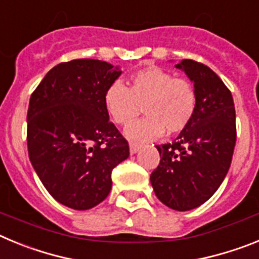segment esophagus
<instances>
[{"label":"esophagus","mask_w":259,"mask_h":259,"mask_svg":"<svg viewBox=\"0 0 259 259\" xmlns=\"http://www.w3.org/2000/svg\"><path fill=\"white\" fill-rule=\"evenodd\" d=\"M141 148L140 144H136V143H130V152L131 154H135L136 152H139V149Z\"/></svg>","instance_id":"esophagus-1"}]
</instances>
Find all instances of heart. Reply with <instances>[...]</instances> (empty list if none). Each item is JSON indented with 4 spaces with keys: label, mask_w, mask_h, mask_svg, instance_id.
<instances>
[{
    "label": "heart",
    "mask_w": 259,
    "mask_h": 259,
    "mask_svg": "<svg viewBox=\"0 0 259 259\" xmlns=\"http://www.w3.org/2000/svg\"><path fill=\"white\" fill-rule=\"evenodd\" d=\"M197 91L191 80L174 77L157 66L135 71L128 87L114 83L106 89L104 105L107 114L119 125H127L139 114L146 118L130 124L127 137L136 141L154 140L163 131L167 135L183 131L197 110Z\"/></svg>",
    "instance_id": "obj_1"
}]
</instances>
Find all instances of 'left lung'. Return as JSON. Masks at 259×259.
Wrapping results in <instances>:
<instances>
[{
  "mask_svg": "<svg viewBox=\"0 0 259 259\" xmlns=\"http://www.w3.org/2000/svg\"><path fill=\"white\" fill-rule=\"evenodd\" d=\"M176 67L194 83L197 110L172 143L155 145L161 161L150 183L166 206L187 211L206 202L227 175L236 144V114L231 91L211 68L192 59Z\"/></svg>",
  "mask_w": 259,
  "mask_h": 259,
  "instance_id": "8db88e82",
  "label": "left lung"
}]
</instances>
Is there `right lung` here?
I'll return each mask as SVG.
<instances>
[{"instance_id":"add662e5","label":"right lung","mask_w":259,"mask_h":259,"mask_svg":"<svg viewBox=\"0 0 259 259\" xmlns=\"http://www.w3.org/2000/svg\"><path fill=\"white\" fill-rule=\"evenodd\" d=\"M120 74L107 62L72 59L53 67L29 98V161L53 198L71 209L102 202L114 167L130 155L104 105Z\"/></svg>"}]
</instances>
